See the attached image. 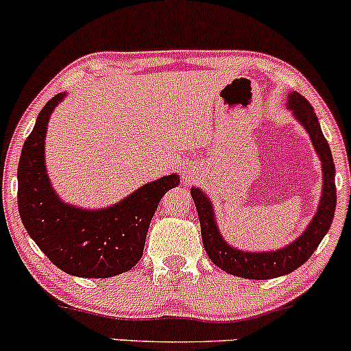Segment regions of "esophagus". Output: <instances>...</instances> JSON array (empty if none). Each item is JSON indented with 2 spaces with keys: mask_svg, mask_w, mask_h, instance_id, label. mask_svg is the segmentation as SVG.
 I'll list each match as a JSON object with an SVG mask.
<instances>
[{
  "mask_svg": "<svg viewBox=\"0 0 351 351\" xmlns=\"http://www.w3.org/2000/svg\"><path fill=\"white\" fill-rule=\"evenodd\" d=\"M184 179H186V180H191V174H189L187 171H186V174H184Z\"/></svg>",
  "mask_w": 351,
  "mask_h": 351,
  "instance_id": "esophagus-1",
  "label": "esophagus"
}]
</instances>
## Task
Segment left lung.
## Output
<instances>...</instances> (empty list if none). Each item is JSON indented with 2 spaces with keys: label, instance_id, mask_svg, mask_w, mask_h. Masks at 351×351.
<instances>
[{
  "label": "left lung",
  "instance_id": "left-lung-1",
  "mask_svg": "<svg viewBox=\"0 0 351 351\" xmlns=\"http://www.w3.org/2000/svg\"><path fill=\"white\" fill-rule=\"evenodd\" d=\"M287 108L292 111L295 119L308 132L315 152L322 160L324 172V189H322L320 204L315 212L312 222L305 228L298 239L278 250L269 252H247L228 245L220 234L215 222L214 207L208 197L200 189L192 187L191 195L194 199L197 214H199L202 243L208 258L227 274L235 277L252 278V280H269L282 277L303 265L325 237L332 226L335 207H337V187H335V164L330 145L322 132L318 117L308 101L298 93H290L287 99Z\"/></svg>",
  "mask_w": 351,
  "mask_h": 351
}]
</instances>
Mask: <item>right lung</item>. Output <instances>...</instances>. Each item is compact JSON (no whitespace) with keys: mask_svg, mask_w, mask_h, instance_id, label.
<instances>
[{"mask_svg":"<svg viewBox=\"0 0 351 351\" xmlns=\"http://www.w3.org/2000/svg\"><path fill=\"white\" fill-rule=\"evenodd\" d=\"M59 93L46 102L23 145L18 164V208L29 237L58 269L74 277L108 278L131 270L143 257L152 215L179 176L144 184L106 208H82L54 192L46 172L45 141L49 117L64 99Z\"/></svg>","mask_w":351,"mask_h":351,"instance_id":"add662e5","label":"right lung"}]
</instances>
